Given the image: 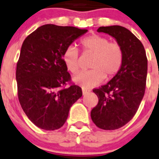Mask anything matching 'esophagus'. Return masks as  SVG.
<instances>
[{"label": "esophagus", "instance_id": "obj_1", "mask_svg": "<svg viewBox=\"0 0 159 159\" xmlns=\"http://www.w3.org/2000/svg\"><path fill=\"white\" fill-rule=\"evenodd\" d=\"M88 93H90V91L88 90H86V89H82V95H87Z\"/></svg>", "mask_w": 159, "mask_h": 159}]
</instances>
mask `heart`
Returning a JSON list of instances; mask_svg holds the SVG:
<instances>
[{"mask_svg":"<svg viewBox=\"0 0 159 159\" xmlns=\"http://www.w3.org/2000/svg\"><path fill=\"white\" fill-rule=\"evenodd\" d=\"M80 44L84 53L93 55L89 65L92 69L77 73L73 77L74 83L84 89H91L103 82L104 77L111 79L119 72L123 62V51L119 44L109 42L107 37L97 34L84 37ZM62 59L72 73L79 70V55L74 46H68Z\"/></svg>","mask_w":159,"mask_h":159,"instance_id":"heart-1","label":"heart"}]
</instances>
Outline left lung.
I'll list each match as a JSON object with an SVG mask.
<instances>
[{
    "mask_svg": "<svg viewBox=\"0 0 159 159\" xmlns=\"http://www.w3.org/2000/svg\"><path fill=\"white\" fill-rule=\"evenodd\" d=\"M97 32L117 41L123 51V62L106 85L93 90L99 102L91 117L99 128L116 130L130 122L140 106L145 91L148 61L143 44L124 27H100Z\"/></svg>",
    "mask_w": 159,
    "mask_h": 159,
    "instance_id": "left-lung-1",
    "label": "left lung"
}]
</instances>
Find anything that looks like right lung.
<instances>
[{
	"mask_svg": "<svg viewBox=\"0 0 159 159\" xmlns=\"http://www.w3.org/2000/svg\"><path fill=\"white\" fill-rule=\"evenodd\" d=\"M86 32L75 27L46 24L26 37L22 45L16 68L18 96L26 115L39 128H60L72 105L82 97L78 86L63 87L70 74L62 55Z\"/></svg>",
	"mask_w": 159,
	"mask_h": 159,
	"instance_id": "obj_1",
	"label": "right lung"
}]
</instances>
